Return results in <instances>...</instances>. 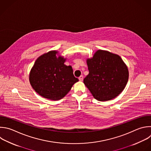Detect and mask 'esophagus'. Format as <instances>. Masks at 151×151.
Returning a JSON list of instances; mask_svg holds the SVG:
<instances>
[{
  "label": "esophagus",
  "mask_w": 151,
  "mask_h": 151,
  "mask_svg": "<svg viewBox=\"0 0 151 151\" xmlns=\"http://www.w3.org/2000/svg\"><path fill=\"white\" fill-rule=\"evenodd\" d=\"M79 79L80 81H83V76H82V75L80 76L79 77Z\"/></svg>",
  "instance_id": "obj_1"
}]
</instances>
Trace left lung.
Here are the masks:
<instances>
[{
  "instance_id": "left-lung-1",
  "label": "left lung",
  "mask_w": 151,
  "mask_h": 151,
  "mask_svg": "<svg viewBox=\"0 0 151 151\" xmlns=\"http://www.w3.org/2000/svg\"><path fill=\"white\" fill-rule=\"evenodd\" d=\"M89 74L83 83L94 98L99 101L111 100L124 89L129 79V70L117 55L98 50L86 60Z\"/></svg>"
}]
</instances>
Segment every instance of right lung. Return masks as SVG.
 I'll return each mask as SVG.
<instances>
[{
  "label": "right lung",
  "mask_w": 151,
  "mask_h": 151,
  "mask_svg": "<svg viewBox=\"0 0 151 151\" xmlns=\"http://www.w3.org/2000/svg\"><path fill=\"white\" fill-rule=\"evenodd\" d=\"M58 52L50 51L35 62L29 75L32 88L41 96L51 100L63 98L79 79L71 66L64 64L65 58L57 57Z\"/></svg>",
  "instance_id": "add662e5"
}]
</instances>
